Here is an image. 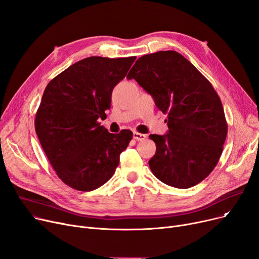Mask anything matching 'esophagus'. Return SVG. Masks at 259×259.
<instances>
[{
    "label": "esophagus",
    "instance_id": "34e87169",
    "mask_svg": "<svg viewBox=\"0 0 259 259\" xmlns=\"http://www.w3.org/2000/svg\"><path fill=\"white\" fill-rule=\"evenodd\" d=\"M146 138H147V136H146V134H143V133H140V132H133V139L134 140L144 141Z\"/></svg>",
    "mask_w": 259,
    "mask_h": 259
}]
</instances>
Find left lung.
I'll return each instance as SVG.
<instances>
[{"mask_svg":"<svg viewBox=\"0 0 259 259\" xmlns=\"http://www.w3.org/2000/svg\"><path fill=\"white\" fill-rule=\"evenodd\" d=\"M128 79H136L167 114L168 133L151 134L156 151L152 174L176 188L200 183L219 162L228 134L221 100L196 66L176 51L142 56Z\"/></svg>","mask_w":259,"mask_h":259,"instance_id":"left-lung-1","label":"left lung"}]
</instances>
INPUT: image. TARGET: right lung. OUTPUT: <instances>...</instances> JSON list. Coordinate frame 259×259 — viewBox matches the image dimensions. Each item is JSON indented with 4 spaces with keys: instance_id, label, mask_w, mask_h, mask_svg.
I'll return each mask as SVG.
<instances>
[{
    "instance_id": "right-lung-1",
    "label": "right lung",
    "mask_w": 259,
    "mask_h": 259,
    "mask_svg": "<svg viewBox=\"0 0 259 259\" xmlns=\"http://www.w3.org/2000/svg\"><path fill=\"white\" fill-rule=\"evenodd\" d=\"M136 59L92 56L67 67L44 90L35 129L52 167L67 186L91 192L114 175L133 134L109 133L98 118L106 116L113 88Z\"/></svg>"
}]
</instances>
